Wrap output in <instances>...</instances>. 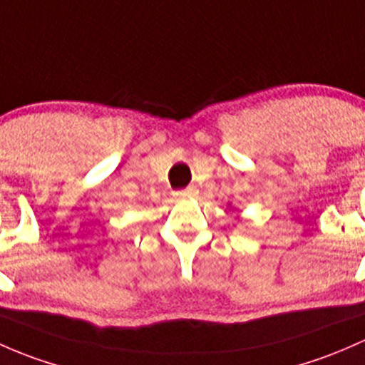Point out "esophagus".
<instances>
[{
	"label": "esophagus",
	"mask_w": 365,
	"mask_h": 365,
	"mask_svg": "<svg viewBox=\"0 0 365 365\" xmlns=\"http://www.w3.org/2000/svg\"><path fill=\"white\" fill-rule=\"evenodd\" d=\"M178 195L179 198H187V197H195V195H197V190H195V187H186V190H182V191H178Z\"/></svg>",
	"instance_id": "esophagus-1"
}]
</instances>
